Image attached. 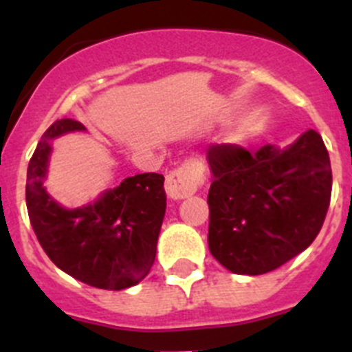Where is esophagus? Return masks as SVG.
Listing matches in <instances>:
<instances>
[{"mask_svg":"<svg viewBox=\"0 0 352 352\" xmlns=\"http://www.w3.org/2000/svg\"><path fill=\"white\" fill-rule=\"evenodd\" d=\"M203 182L204 174L201 167L195 164H183L166 178V194L170 201H182L195 194Z\"/></svg>","mask_w":352,"mask_h":352,"instance_id":"34e87169","label":"esophagus"}]
</instances>
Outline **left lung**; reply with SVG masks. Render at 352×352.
Returning <instances> with one entry per match:
<instances>
[{
	"mask_svg": "<svg viewBox=\"0 0 352 352\" xmlns=\"http://www.w3.org/2000/svg\"><path fill=\"white\" fill-rule=\"evenodd\" d=\"M211 256L236 275H263L309 248L331 197V164L321 135L307 130L292 144L250 153L208 148Z\"/></svg>",
	"mask_w": 352,
	"mask_h": 352,
	"instance_id": "1",
	"label": "left lung"
}]
</instances>
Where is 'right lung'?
Listing matches in <instances>:
<instances>
[{
  "label": "right lung",
  "instance_id": "obj_1",
  "mask_svg": "<svg viewBox=\"0 0 352 352\" xmlns=\"http://www.w3.org/2000/svg\"><path fill=\"white\" fill-rule=\"evenodd\" d=\"M86 132L74 120H58L40 139L28 166L26 206L30 222L49 259L91 287L121 291L149 273L166 214L164 176H129L77 208L60 204L47 192L52 142L61 135Z\"/></svg>",
  "mask_w": 352,
  "mask_h": 352
}]
</instances>
